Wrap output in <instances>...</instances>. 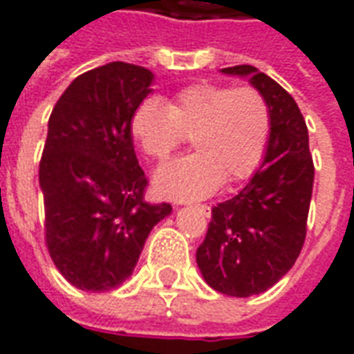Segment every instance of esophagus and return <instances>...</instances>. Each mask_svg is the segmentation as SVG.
<instances>
[{"label": "esophagus", "instance_id": "obj_1", "mask_svg": "<svg viewBox=\"0 0 354 354\" xmlns=\"http://www.w3.org/2000/svg\"><path fill=\"white\" fill-rule=\"evenodd\" d=\"M195 208H197V210L201 212V214H203V216L210 217V214H212L210 206H206V204H197V206H195Z\"/></svg>", "mask_w": 354, "mask_h": 354}]
</instances>
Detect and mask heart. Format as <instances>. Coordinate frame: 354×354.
<instances>
[{
    "label": "heart",
    "mask_w": 354,
    "mask_h": 354,
    "mask_svg": "<svg viewBox=\"0 0 354 354\" xmlns=\"http://www.w3.org/2000/svg\"><path fill=\"white\" fill-rule=\"evenodd\" d=\"M131 135L151 159L163 161L191 137L195 153L172 159L153 174L165 198L198 201L221 184H236L257 169L270 135V112L253 88L195 84L169 103L146 99L131 118Z\"/></svg>",
    "instance_id": "b5f03b06"
}]
</instances>
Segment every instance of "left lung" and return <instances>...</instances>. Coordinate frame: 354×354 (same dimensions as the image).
Returning a JSON list of instances; mask_svg holds the SVG:
<instances>
[{
    "instance_id": "1",
    "label": "left lung",
    "mask_w": 354,
    "mask_h": 354,
    "mask_svg": "<svg viewBox=\"0 0 354 354\" xmlns=\"http://www.w3.org/2000/svg\"><path fill=\"white\" fill-rule=\"evenodd\" d=\"M248 78L270 112L263 163L238 195L212 208L197 250L204 281L227 297H253L276 285L300 255L313 191V161L295 99L257 67L221 69Z\"/></svg>"
}]
</instances>
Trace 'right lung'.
Masks as SVG:
<instances>
[{
	"instance_id": "obj_1",
	"label": "right lung",
	"mask_w": 354,
	"mask_h": 354,
	"mask_svg": "<svg viewBox=\"0 0 354 354\" xmlns=\"http://www.w3.org/2000/svg\"><path fill=\"white\" fill-rule=\"evenodd\" d=\"M153 78L124 62L95 67L69 84L48 120L39 165L44 236L56 268L80 290L118 289L172 212L142 201L146 178L131 135Z\"/></svg>"
}]
</instances>
